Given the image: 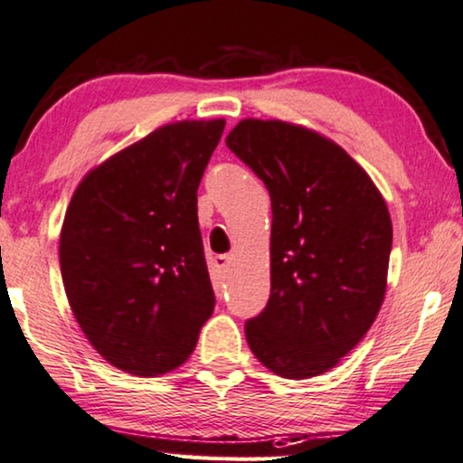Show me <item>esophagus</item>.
Instances as JSON below:
<instances>
[{"label":"esophagus","instance_id":"34e87169","mask_svg":"<svg viewBox=\"0 0 463 463\" xmlns=\"http://www.w3.org/2000/svg\"><path fill=\"white\" fill-rule=\"evenodd\" d=\"M232 259H233L232 254H217V257H215V269L221 271V273H225L227 269H230Z\"/></svg>","mask_w":463,"mask_h":463}]
</instances>
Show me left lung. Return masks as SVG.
<instances>
[{
	"instance_id": "left-lung-1",
	"label": "left lung",
	"mask_w": 463,
	"mask_h": 463,
	"mask_svg": "<svg viewBox=\"0 0 463 463\" xmlns=\"http://www.w3.org/2000/svg\"><path fill=\"white\" fill-rule=\"evenodd\" d=\"M227 148L271 198V294L246 321L250 351L281 378H313L353 351L386 294L392 223L372 177L321 133L244 118Z\"/></svg>"
}]
</instances>
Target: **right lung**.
Here are the masks:
<instances>
[{"mask_svg":"<svg viewBox=\"0 0 463 463\" xmlns=\"http://www.w3.org/2000/svg\"><path fill=\"white\" fill-rule=\"evenodd\" d=\"M223 127H158L87 173L66 209V298L91 346L133 376L182 365L215 309L196 192Z\"/></svg>","mask_w":463,"mask_h":463,"instance_id":"add662e5","label":"right lung"}]
</instances>
